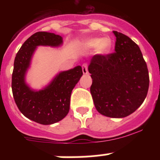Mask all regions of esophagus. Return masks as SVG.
<instances>
[{
  "label": "esophagus",
  "mask_w": 160,
  "mask_h": 160,
  "mask_svg": "<svg viewBox=\"0 0 160 160\" xmlns=\"http://www.w3.org/2000/svg\"><path fill=\"white\" fill-rule=\"evenodd\" d=\"M82 72L84 74H87L88 73V65L84 63V64L82 66Z\"/></svg>",
  "instance_id": "34e87169"
}]
</instances>
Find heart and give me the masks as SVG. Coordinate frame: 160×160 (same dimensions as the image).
Wrapping results in <instances>:
<instances>
[{
    "label": "heart",
    "mask_w": 160,
    "mask_h": 160,
    "mask_svg": "<svg viewBox=\"0 0 160 160\" xmlns=\"http://www.w3.org/2000/svg\"><path fill=\"white\" fill-rule=\"evenodd\" d=\"M85 50L96 49V52L100 55H105L109 53L112 47V41L110 38H89L82 44Z\"/></svg>",
    "instance_id": "obj_1"
}]
</instances>
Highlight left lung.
Returning <instances> with one entry per match:
<instances>
[{"label": "left lung", "mask_w": 160, "mask_h": 160, "mask_svg": "<svg viewBox=\"0 0 160 160\" xmlns=\"http://www.w3.org/2000/svg\"><path fill=\"white\" fill-rule=\"evenodd\" d=\"M114 53L94 55L88 70L95 108L110 118H124L142 105L148 94L149 73L142 52L129 37L113 31Z\"/></svg>", "instance_id": "8db88e82"}]
</instances>
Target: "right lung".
I'll return each instance as SVG.
<instances>
[{
  "instance_id": "right-lung-1",
  "label": "right lung",
  "mask_w": 160,
  "mask_h": 160,
  "mask_svg": "<svg viewBox=\"0 0 160 160\" xmlns=\"http://www.w3.org/2000/svg\"><path fill=\"white\" fill-rule=\"evenodd\" d=\"M62 38L53 32H38L24 42L14 60L12 74V90L20 111L29 119L43 125L58 122L70 111V95L82 76L80 66L62 71L46 87L32 90L25 82V75L31 60L39 46L58 47Z\"/></svg>"
}]
</instances>
